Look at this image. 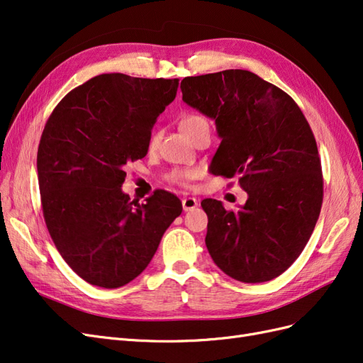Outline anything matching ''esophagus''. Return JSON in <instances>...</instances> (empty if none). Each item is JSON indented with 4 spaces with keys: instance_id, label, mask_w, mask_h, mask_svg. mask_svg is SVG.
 <instances>
[{
    "instance_id": "obj_1",
    "label": "esophagus",
    "mask_w": 363,
    "mask_h": 363,
    "mask_svg": "<svg viewBox=\"0 0 363 363\" xmlns=\"http://www.w3.org/2000/svg\"><path fill=\"white\" fill-rule=\"evenodd\" d=\"M182 206H183V211L188 212L199 206V200L194 199V196H186V199L182 200Z\"/></svg>"
}]
</instances>
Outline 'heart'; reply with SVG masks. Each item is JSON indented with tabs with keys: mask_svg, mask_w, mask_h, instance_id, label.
I'll use <instances>...</instances> for the list:
<instances>
[{
	"mask_svg": "<svg viewBox=\"0 0 363 363\" xmlns=\"http://www.w3.org/2000/svg\"><path fill=\"white\" fill-rule=\"evenodd\" d=\"M179 127L186 138H188L189 140H194L196 135L201 133L203 130L208 128V123H207V119L200 113H186L180 118ZM159 136H160L159 131L152 130V133L150 135V139H148L150 148L156 147V144L159 142ZM195 177H196L195 169H174L168 174V180L171 183L179 184V186H189V183Z\"/></svg>",
	"mask_w": 363,
	"mask_h": 363,
	"instance_id": "heart-1",
	"label": "heart"
}]
</instances>
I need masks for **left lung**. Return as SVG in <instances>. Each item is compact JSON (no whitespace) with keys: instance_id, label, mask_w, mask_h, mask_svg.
I'll return each mask as SVG.
<instances>
[{"instance_id":"left-lung-1","label":"left lung","mask_w":363,"mask_h":363,"mask_svg":"<svg viewBox=\"0 0 363 363\" xmlns=\"http://www.w3.org/2000/svg\"><path fill=\"white\" fill-rule=\"evenodd\" d=\"M183 101L213 118L221 138L212 172L248 200L238 212L201 201L206 247L218 268L244 283L279 277L301 255L323 206L324 182L312 128L280 87L245 69L186 77Z\"/></svg>"}]
</instances>
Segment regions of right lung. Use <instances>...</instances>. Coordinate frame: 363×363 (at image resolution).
<instances>
[{"mask_svg": "<svg viewBox=\"0 0 363 363\" xmlns=\"http://www.w3.org/2000/svg\"><path fill=\"white\" fill-rule=\"evenodd\" d=\"M179 80L101 74L54 107L38 148L43 219L60 256L94 284L124 286L144 271L183 207L168 191L145 203L121 191L125 164L145 157Z\"/></svg>", "mask_w": 363, "mask_h": 363, "instance_id": "add662e5", "label": "right lung"}]
</instances>
